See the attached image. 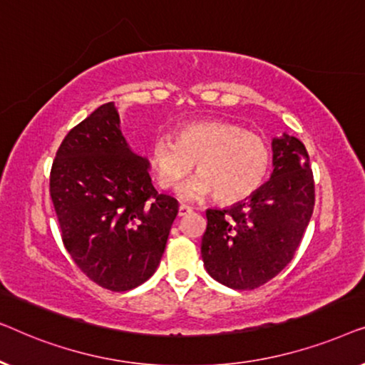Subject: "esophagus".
Instances as JSON below:
<instances>
[{
    "label": "esophagus",
    "mask_w": 365,
    "mask_h": 365,
    "mask_svg": "<svg viewBox=\"0 0 365 365\" xmlns=\"http://www.w3.org/2000/svg\"><path fill=\"white\" fill-rule=\"evenodd\" d=\"M191 211L192 207L186 206V204H181V206H179V216H186V214H189Z\"/></svg>",
    "instance_id": "esophagus-1"
}]
</instances>
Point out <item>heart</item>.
<instances>
[{
    "label": "heart",
    "instance_id": "b5f03b06",
    "mask_svg": "<svg viewBox=\"0 0 365 365\" xmlns=\"http://www.w3.org/2000/svg\"><path fill=\"white\" fill-rule=\"evenodd\" d=\"M194 163L199 174L178 189V196L197 199L214 192L217 201L231 204L252 196L266 181L271 148L266 139L222 119L184 124L176 141L156 136L149 146V164L164 189L178 186Z\"/></svg>",
    "mask_w": 365,
    "mask_h": 365
}]
</instances>
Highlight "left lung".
I'll use <instances>...</instances> for the list:
<instances>
[{
  "label": "left lung",
  "instance_id": "1",
  "mask_svg": "<svg viewBox=\"0 0 365 365\" xmlns=\"http://www.w3.org/2000/svg\"><path fill=\"white\" fill-rule=\"evenodd\" d=\"M272 168L252 196L206 211L204 267L237 291L262 286L292 261L314 211L309 154L297 138L284 133L272 139Z\"/></svg>",
  "mask_w": 365,
  "mask_h": 365
}]
</instances>
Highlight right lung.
<instances>
[{
  "label": "right lung",
  "instance_id": "obj_1",
  "mask_svg": "<svg viewBox=\"0 0 365 365\" xmlns=\"http://www.w3.org/2000/svg\"><path fill=\"white\" fill-rule=\"evenodd\" d=\"M149 168L123 136L114 103L74 126L54 158L49 194L64 247L109 291H129L156 272L178 216V201L158 194Z\"/></svg>",
  "mask_w": 365,
  "mask_h": 365
}]
</instances>
